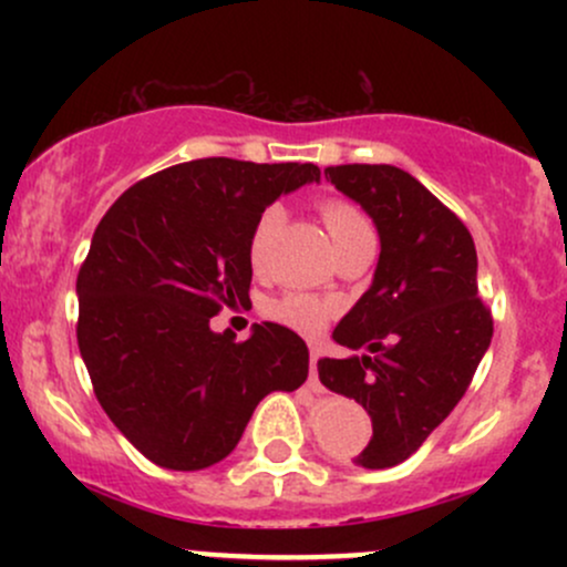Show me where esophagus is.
<instances>
[{"label": "esophagus", "mask_w": 567, "mask_h": 567, "mask_svg": "<svg viewBox=\"0 0 567 567\" xmlns=\"http://www.w3.org/2000/svg\"><path fill=\"white\" fill-rule=\"evenodd\" d=\"M317 360H320V354H317V351L311 349V360H309V381H306V386H309L311 392H322L320 375H317Z\"/></svg>", "instance_id": "34e87169"}]
</instances>
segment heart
<instances>
[{
	"label": "heart",
	"instance_id": "heart-1",
	"mask_svg": "<svg viewBox=\"0 0 567 567\" xmlns=\"http://www.w3.org/2000/svg\"><path fill=\"white\" fill-rule=\"evenodd\" d=\"M322 220L328 226L330 237H333V245H343L347 239L357 237V234L370 231L365 218L357 213V207H351L349 202L343 199H328L322 202ZM282 224V207L271 205L258 216L256 226L250 231V243H247V258H250L252 269H264L266 258H269L271 239ZM336 303L324 301V298L309 296V292H290V296L279 298V301L271 303V315L277 317L279 322L290 324V328L303 330V333H315L328 324L330 317H333Z\"/></svg>",
	"mask_w": 567,
	"mask_h": 567
}]
</instances>
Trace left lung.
<instances>
[{
    "label": "left lung",
    "instance_id": "1",
    "mask_svg": "<svg viewBox=\"0 0 567 567\" xmlns=\"http://www.w3.org/2000/svg\"><path fill=\"white\" fill-rule=\"evenodd\" d=\"M324 175L373 218L381 256L370 288L333 338L365 349L317 362L330 392L368 410L373 437L357 466L389 470L421 447L470 389L493 338L480 301L470 229L394 165H338Z\"/></svg>",
    "mask_w": 567,
    "mask_h": 567
}]
</instances>
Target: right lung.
Here are the masks:
<instances>
[{
  "instance_id": "right-lung-1",
  "label": "right lung",
  "mask_w": 567,
  "mask_h": 567,
  "mask_svg": "<svg viewBox=\"0 0 567 567\" xmlns=\"http://www.w3.org/2000/svg\"><path fill=\"white\" fill-rule=\"evenodd\" d=\"M303 184H320V167L194 159L130 186L97 224L76 277V341L101 408L157 466L218 464L266 394L309 375V349L285 324H256L247 341L210 328L250 303L258 216Z\"/></svg>"
}]
</instances>
